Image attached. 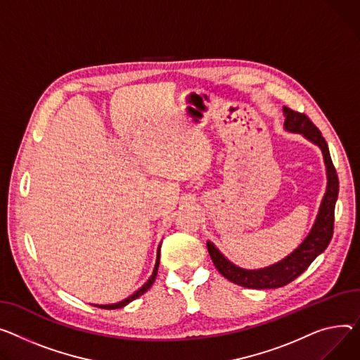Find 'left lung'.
Returning <instances> with one entry per match:
<instances>
[{
	"label": "left lung",
	"mask_w": 360,
	"mask_h": 360,
	"mask_svg": "<svg viewBox=\"0 0 360 360\" xmlns=\"http://www.w3.org/2000/svg\"><path fill=\"white\" fill-rule=\"evenodd\" d=\"M285 123L283 127L286 131L300 133L309 141L317 145L324 158V163L327 167V188L323 197L316 223L305 237V240L285 259L279 260L274 265L263 269H243L238 268L230 260H227L223 253L215 248L211 242H207L208 253L212 259V263L217 271L230 282L237 283L245 288L252 290H269V288H281V286L292 282L298 278L320 253L326 250L328 246L333 229H334V207H336L338 195H339V178L336 167L331 162V156L328 152V146L321 136V131L311 122L308 115L294 111L288 107H283Z\"/></svg>",
	"instance_id": "left-lung-1"
}]
</instances>
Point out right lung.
<instances>
[{
	"label": "right lung",
	"instance_id": "obj_1",
	"mask_svg": "<svg viewBox=\"0 0 360 360\" xmlns=\"http://www.w3.org/2000/svg\"><path fill=\"white\" fill-rule=\"evenodd\" d=\"M159 260H160V245H159V249H158V257H156V263H155V269H153V274H152V276L149 278V281L141 286L140 290H137L134 294H131L130 297H127L126 300H123V301H120V302H115V304H108V305H95V307H100V308H104V309H115V308H122V307H124V305H127L129 302H131L133 300H136V298H139L140 295H143L145 294L150 286L153 285V282H155V279H156V275H158V268H159Z\"/></svg>",
	"mask_w": 360,
	"mask_h": 360
}]
</instances>
